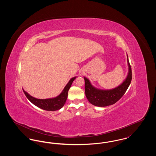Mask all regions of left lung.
Segmentation results:
<instances>
[{
  "mask_svg": "<svg viewBox=\"0 0 156 156\" xmlns=\"http://www.w3.org/2000/svg\"><path fill=\"white\" fill-rule=\"evenodd\" d=\"M127 60L129 70L126 79L120 85L113 89H98L91 84L88 78L83 77L85 80V95L90 104L99 107H105L115 104L123 97L129 87L132 78V69L127 54Z\"/></svg>",
  "mask_w": 156,
  "mask_h": 156,
  "instance_id": "1",
  "label": "left lung"
}]
</instances>
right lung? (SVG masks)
I'll return each mask as SVG.
<instances>
[{"mask_svg":"<svg viewBox=\"0 0 156 156\" xmlns=\"http://www.w3.org/2000/svg\"><path fill=\"white\" fill-rule=\"evenodd\" d=\"M76 78V76L72 78L68 82L66 86L64 87L63 90L59 95L52 98L44 99H37L34 97L31 96L30 94H29L24 89H23V90L25 95L27 97V98L32 104L36 105L38 108H41L45 111H55L59 110L64 105V104L67 101L68 90Z\"/></svg>","mask_w":156,"mask_h":156,"instance_id":"add662e5","label":"right lung"}]
</instances>
